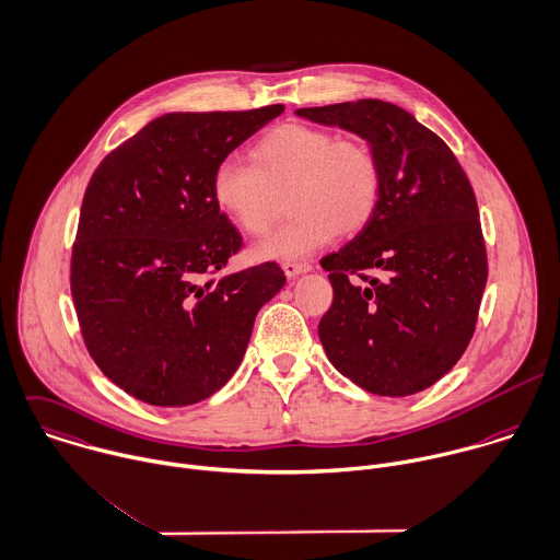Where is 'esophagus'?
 Masks as SVG:
<instances>
[{"mask_svg": "<svg viewBox=\"0 0 560 560\" xmlns=\"http://www.w3.org/2000/svg\"><path fill=\"white\" fill-rule=\"evenodd\" d=\"M282 269H284L287 278H298L302 273H308L313 267L308 262H282Z\"/></svg>", "mask_w": 560, "mask_h": 560, "instance_id": "obj_1", "label": "esophagus"}]
</instances>
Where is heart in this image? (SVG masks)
<instances>
[{
  "instance_id": "obj_1",
  "label": "heart",
  "mask_w": 560,
  "mask_h": 560,
  "mask_svg": "<svg viewBox=\"0 0 560 560\" xmlns=\"http://www.w3.org/2000/svg\"><path fill=\"white\" fill-rule=\"evenodd\" d=\"M252 165L223 161L212 176L217 208L249 234H262L276 197L289 195L293 219L252 249L256 260H300L330 243L339 230H361L372 219L380 174L372 152L308 126H280L249 152Z\"/></svg>"
}]
</instances>
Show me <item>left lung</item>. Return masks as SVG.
Instances as JSON below:
<instances>
[{
    "label": "left lung",
    "mask_w": 560,
    "mask_h": 560,
    "mask_svg": "<svg viewBox=\"0 0 560 560\" xmlns=\"http://www.w3.org/2000/svg\"><path fill=\"white\" fill-rule=\"evenodd\" d=\"M295 115L368 141L380 174L368 225L322 260L335 289L319 322L326 357L373 395L419 393L456 365L476 328L487 254L474 188L450 148L395 104Z\"/></svg>",
    "instance_id": "left-lung-1"
}]
</instances>
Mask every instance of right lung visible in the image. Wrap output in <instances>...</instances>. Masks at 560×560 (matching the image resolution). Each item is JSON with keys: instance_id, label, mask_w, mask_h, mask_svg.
Returning a JSON list of instances; mask_svg holds the SVG:
<instances>
[{"instance_id": "1", "label": "right lung", "mask_w": 560, "mask_h": 560, "mask_svg": "<svg viewBox=\"0 0 560 560\" xmlns=\"http://www.w3.org/2000/svg\"><path fill=\"white\" fill-rule=\"evenodd\" d=\"M284 106L170 113L110 152L82 201L71 295L97 368L152 406H188L238 370L276 262L210 280L241 247L212 199L214 170Z\"/></svg>"}]
</instances>
